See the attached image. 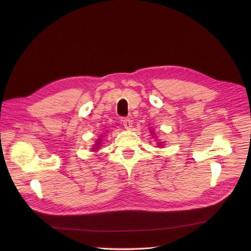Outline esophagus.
<instances>
[{
	"instance_id": "34e87169",
	"label": "esophagus",
	"mask_w": 251,
	"mask_h": 251,
	"mask_svg": "<svg viewBox=\"0 0 251 251\" xmlns=\"http://www.w3.org/2000/svg\"><path fill=\"white\" fill-rule=\"evenodd\" d=\"M123 124H124V126L126 128V130H130V128L132 127V120L130 118H124L123 120Z\"/></svg>"
}]
</instances>
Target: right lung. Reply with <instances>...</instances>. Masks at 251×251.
Segmentation results:
<instances>
[{
    "mask_svg": "<svg viewBox=\"0 0 251 251\" xmlns=\"http://www.w3.org/2000/svg\"><path fill=\"white\" fill-rule=\"evenodd\" d=\"M100 142H97V144H98V143H100ZM94 149H95V148H94Z\"/></svg>",
    "mask_w": 251,
    "mask_h": 251,
    "instance_id": "obj_1",
    "label": "right lung"
}]
</instances>
